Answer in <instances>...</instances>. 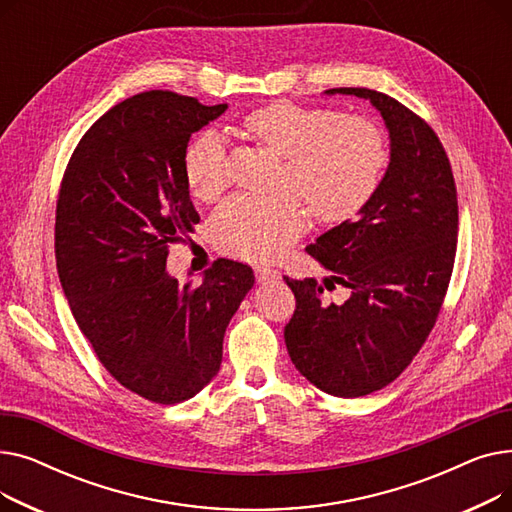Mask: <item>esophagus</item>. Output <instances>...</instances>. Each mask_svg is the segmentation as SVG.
I'll return each instance as SVG.
<instances>
[{"mask_svg":"<svg viewBox=\"0 0 512 512\" xmlns=\"http://www.w3.org/2000/svg\"><path fill=\"white\" fill-rule=\"evenodd\" d=\"M255 278L259 284H267V282H276L280 280V272L272 270V267H255Z\"/></svg>","mask_w":512,"mask_h":512,"instance_id":"1","label":"esophagus"}]
</instances>
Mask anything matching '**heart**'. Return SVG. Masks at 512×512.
<instances>
[{"label":"heart","instance_id":"obj_1","mask_svg":"<svg viewBox=\"0 0 512 512\" xmlns=\"http://www.w3.org/2000/svg\"><path fill=\"white\" fill-rule=\"evenodd\" d=\"M242 128L284 159L278 188L290 193L234 197L213 213V245L240 259L280 257L307 226L305 204L319 222L351 220L378 191L388 166L382 128L361 116L274 101L253 110ZM182 172L188 191L203 203L226 191L230 170L218 134L203 130L191 139L182 155Z\"/></svg>","mask_w":512,"mask_h":512}]
</instances>
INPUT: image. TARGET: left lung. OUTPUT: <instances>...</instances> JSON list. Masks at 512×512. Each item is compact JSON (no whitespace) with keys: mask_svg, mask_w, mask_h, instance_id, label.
Here are the masks:
<instances>
[{"mask_svg":"<svg viewBox=\"0 0 512 512\" xmlns=\"http://www.w3.org/2000/svg\"><path fill=\"white\" fill-rule=\"evenodd\" d=\"M378 107L390 130V166L357 220L321 234L307 253L332 278L290 280L297 309L284 328L288 355L332 396L382 390L409 367L436 326L450 284L459 201L450 159L434 128L394 97L342 87ZM352 290L342 306L323 288Z\"/></svg>","mask_w":512,"mask_h":512,"instance_id":"1","label":"left lung"}]
</instances>
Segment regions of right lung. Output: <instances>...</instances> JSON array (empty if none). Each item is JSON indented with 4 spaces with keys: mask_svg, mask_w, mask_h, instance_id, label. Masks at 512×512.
Segmentation results:
<instances>
[{
    "mask_svg": "<svg viewBox=\"0 0 512 512\" xmlns=\"http://www.w3.org/2000/svg\"><path fill=\"white\" fill-rule=\"evenodd\" d=\"M226 107L159 89L132 95L83 134L60 184L56 263L72 315L112 378L157 405L213 380L255 284L251 265L232 259L213 261L201 284L166 272L170 245L199 224L184 149Z\"/></svg>",
    "mask_w": 512,
    "mask_h": 512,
    "instance_id": "add662e5",
    "label": "right lung"
}]
</instances>
